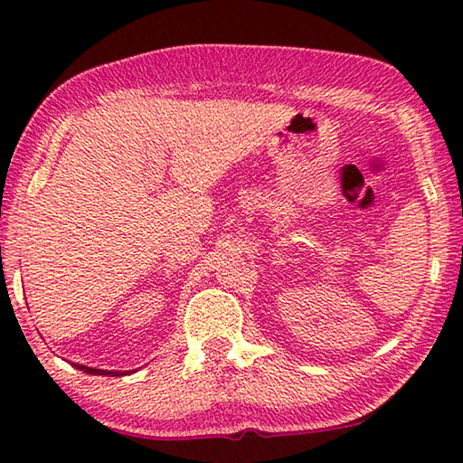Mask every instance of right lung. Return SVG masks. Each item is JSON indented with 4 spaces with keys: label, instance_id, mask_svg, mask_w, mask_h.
I'll return each instance as SVG.
<instances>
[{
    "label": "right lung",
    "instance_id": "right-lung-1",
    "mask_svg": "<svg viewBox=\"0 0 463 463\" xmlns=\"http://www.w3.org/2000/svg\"><path fill=\"white\" fill-rule=\"evenodd\" d=\"M77 370H81L85 373H93V375H127V372H108V370H96V367H85V365H80L75 364Z\"/></svg>",
    "mask_w": 463,
    "mask_h": 463
}]
</instances>
